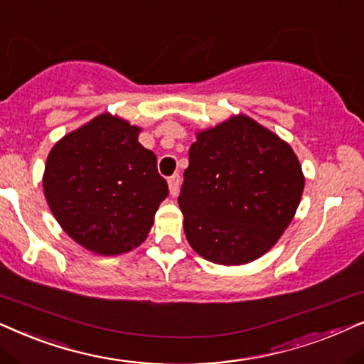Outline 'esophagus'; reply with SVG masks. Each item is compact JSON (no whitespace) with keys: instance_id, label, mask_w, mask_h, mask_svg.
<instances>
[{"instance_id":"obj_1","label":"esophagus","mask_w":364,"mask_h":364,"mask_svg":"<svg viewBox=\"0 0 364 364\" xmlns=\"http://www.w3.org/2000/svg\"><path fill=\"white\" fill-rule=\"evenodd\" d=\"M179 181H181V179H179V174H173V176L168 178L169 193H171L173 196L178 195V191H179Z\"/></svg>"}]
</instances>
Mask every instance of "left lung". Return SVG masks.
I'll return each mask as SVG.
<instances>
[{
  "label": "left lung",
  "mask_w": 364,
  "mask_h": 364,
  "mask_svg": "<svg viewBox=\"0 0 364 364\" xmlns=\"http://www.w3.org/2000/svg\"><path fill=\"white\" fill-rule=\"evenodd\" d=\"M303 188L291 146L248 116L200 132L178 196L188 243L211 263L258 259L289 226Z\"/></svg>",
  "instance_id": "8db88e82"
}]
</instances>
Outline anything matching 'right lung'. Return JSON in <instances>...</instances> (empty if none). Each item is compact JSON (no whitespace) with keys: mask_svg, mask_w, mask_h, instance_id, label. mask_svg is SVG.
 <instances>
[{"mask_svg":"<svg viewBox=\"0 0 364 364\" xmlns=\"http://www.w3.org/2000/svg\"><path fill=\"white\" fill-rule=\"evenodd\" d=\"M141 129L103 113L68 133L48 154L43 191L70 238L113 256L146 240L168 196L156 156L138 141Z\"/></svg>","mask_w":364,"mask_h":364,"instance_id":"add662e5","label":"right lung"}]
</instances>
